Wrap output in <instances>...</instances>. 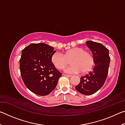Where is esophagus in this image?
<instances>
[{
  "label": "esophagus",
  "mask_w": 125,
  "mask_h": 125,
  "mask_svg": "<svg viewBox=\"0 0 125 125\" xmlns=\"http://www.w3.org/2000/svg\"><path fill=\"white\" fill-rule=\"evenodd\" d=\"M63 75L64 76H65V77H71L72 75H69V74H63Z\"/></svg>",
  "instance_id": "1"
}]
</instances>
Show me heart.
<instances>
[{"mask_svg":"<svg viewBox=\"0 0 125 125\" xmlns=\"http://www.w3.org/2000/svg\"><path fill=\"white\" fill-rule=\"evenodd\" d=\"M71 65L65 69L68 73H86L92 69L94 58L92 53L82 47H74L66 51L63 54L55 52L51 56V62L59 70L64 69L69 64Z\"/></svg>","mask_w":125,"mask_h":125,"instance_id":"obj_1","label":"heart"}]
</instances>
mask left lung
<instances>
[{
    "label": "left lung",
    "instance_id": "1",
    "mask_svg": "<svg viewBox=\"0 0 125 125\" xmlns=\"http://www.w3.org/2000/svg\"><path fill=\"white\" fill-rule=\"evenodd\" d=\"M86 45L92 51L95 65L92 71L80 78V83L75 89L82 94L90 95L98 91L104 84L108 74L110 57L109 50L102 44L88 41L86 42Z\"/></svg>",
    "mask_w": 125,
    "mask_h": 125
}]
</instances>
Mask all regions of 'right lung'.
<instances>
[{"label": "right lung", "mask_w": 125, "mask_h": 125, "mask_svg": "<svg viewBox=\"0 0 125 125\" xmlns=\"http://www.w3.org/2000/svg\"><path fill=\"white\" fill-rule=\"evenodd\" d=\"M54 48L47 44L31 43L22 50L20 70L22 79L29 89L40 96L51 93L62 75L51 62Z\"/></svg>", "instance_id": "obj_1"}]
</instances>
